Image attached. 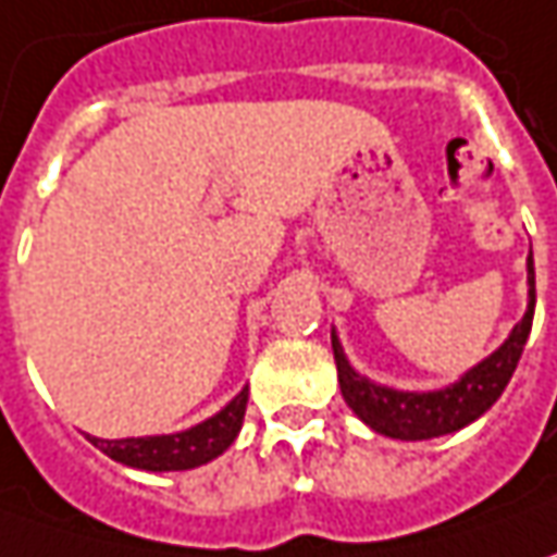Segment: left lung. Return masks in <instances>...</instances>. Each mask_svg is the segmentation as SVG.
<instances>
[{
    "label": "left lung",
    "instance_id": "left-lung-1",
    "mask_svg": "<svg viewBox=\"0 0 557 557\" xmlns=\"http://www.w3.org/2000/svg\"><path fill=\"white\" fill-rule=\"evenodd\" d=\"M536 310V272H533V250L527 257V312L511 329L493 354L481 359L461 374L459 381L440 391H396L387 384H374L359 374L344 354L337 332L332 329V350L337 362V384L347 406L362 418L372 431L394 440H431L443 434H456L465 424L478 418L503 396L518 359L524 354L527 337L533 329Z\"/></svg>",
    "mask_w": 557,
    "mask_h": 557
}]
</instances>
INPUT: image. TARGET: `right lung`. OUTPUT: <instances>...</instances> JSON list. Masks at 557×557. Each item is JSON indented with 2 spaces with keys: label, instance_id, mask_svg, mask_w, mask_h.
Masks as SVG:
<instances>
[{
  "label": "right lung",
  "instance_id": "obj_1",
  "mask_svg": "<svg viewBox=\"0 0 557 557\" xmlns=\"http://www.w3.org/2000/svg\"><path fill=\"white\" fill-rule=\"evenodd\" d=\"M247 409V387L225 403L216 416H210L201 424L176 431V434H154V437H123V440H101L89 437L92 446H98L104 456H111L120 465L141 468V471H188L207 465L235 443L242 424H245Z\"/></svg>",
  "mask_w": 557,
  "mask_h": 557
}]
</instances>
